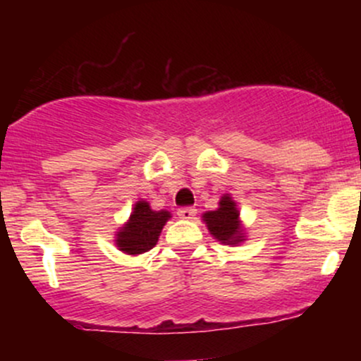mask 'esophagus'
<instances>
[{
	"label": "esophagus",
	"mask_w": 361,
	"mask_h": 361,
	"mask_svg": "<svg viewBox=\"0 0 361 361\" xmlns=\"http://www.w3.org/2000/svg\"><path fill=\"white\" fill-rule=\"evenodd\" d=\"M195 215H197V209L195 207H181V209H178V217L183 219V221H192V219H195Z\"/></svg>",
	"instance_id": "34e87169"
}]
</instances>
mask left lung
Wrapping results in <instances>:
<instances>
[{"mask_svg": "<svg viewBox=\"0 0 361 361\" xmlns=\"http://www.w3.org/2000/svg\"><path fill=\"white\" fill-rule=\"evenodd\" d=\"M202 217L209 233L222 244H239L244 241L238 205L231 198V195H224L219 202V209L205 212Z\"/></svg>", "mask_w": 361, "mask_h": 361, "instance_id": "8db88e82", "label": "left lung"}]
</instances>
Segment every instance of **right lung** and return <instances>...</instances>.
<instances>
[{
  "label": "right lung",
  "instance_id": "obj_1",
  "mask_svg": "<svg viewBox=\"0 0 361 361\" xmlns=\"http://www.w3.org/2000/svg\"><path fill=\"white\" fill-rule=\"evenodd\" d=\"M169 219L171 214L168 210H152L146 200H139L128 221L118 229L115 244L127 255H142L156 246L161 231Z\"/></svg>",
  "mask_w": 361,
  "mask_h": 361
}]
</instances>
